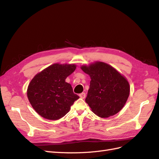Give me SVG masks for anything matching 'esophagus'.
I'll return each mask as SVG.
<instances>
[{"instance_id":"1","label":"esophagus","mask_w":159,"mask_h":159,"mask_svg":"<svg viewBox=\"0 0 159 159\" xmlns=\"http://www.w3.org/2000/svg\"><path fill=\"white\" fill-rule=\"evenodd\" d=\"M79 95H80V97L81 99H84V98H85V93H84V92L80 93Z\"/></svg>"}]
</instances>
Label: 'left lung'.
<instances>
[{"label":"left lung","instance_id":"obj_1","mask_svg":"<svg viewBox=\"0 0 159 159\" xmlns=\"http://www.w3.org/2000/svg\"><path fill=\"white\" fill-rule=\"evenodd\" d=\"M90 78L85 102L100 117L112 116L121 110L129 95L126 78L112 66L102 61L81 67Z\"/></svg>","mask_w":159,"mask_h":159}]
</instances>
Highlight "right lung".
<instances>
[{"instance_id":"1","label":"right lung","mask_w":159,"mask_h":159,"mask_svg":"<svg viewBox=\"0 0 159 159\" xmlns=\"http://www.w3.org/2000/svg\"><path fill=\"white\" fill-rule=\"evenodd\" d=\"M75 64H54L36 74L27 89L32 107L40 116L57 120L69 112L75 101L80 98L71 85L66 82L67 77L75 71Z\"/></svg>"}]
</instances>
